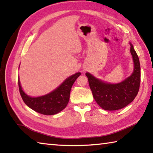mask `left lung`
Wrapping results in <instances>:
<instances>
[{
	"label": "left lung",
	"instance_id": "1",
	"mask_svg": "<svg viewBox=\"0 0 153 153\" xmlns=\"http://www.w3.org/2000/svg\"><path fill=\"white\" fill-rule=\"evenodd\" d=\"M130 52L133 57V74L122 82L111 84L103 82L86 73L93 97L100 107L107 111H115L126 107L134 100L140 84V65L139 58L133 46Z\"/></svg>",
	"mask_w": 153,
	"mask_h": 153
}]
</instances>
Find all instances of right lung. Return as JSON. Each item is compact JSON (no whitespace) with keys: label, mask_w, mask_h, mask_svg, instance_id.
<instances>
[{"label":"right lung","mask_w":153,"mask_h":153,"mask_svg":"<svg viewBox=\"0 0 153 153\" xmlns=\"http://www.w3.org/2000/svg\"><path fill=\"white\" fill-rule=\"evenodd\" d=\"M80 74L77 73L73 75L65 80L54 91L37 98L25 94L21 86L19 79H18L21 97L26 105L36 112L46 115H55L63 110L68 104L71 87Z\"/></svg>","instance_id":"1"}]
</instances>
